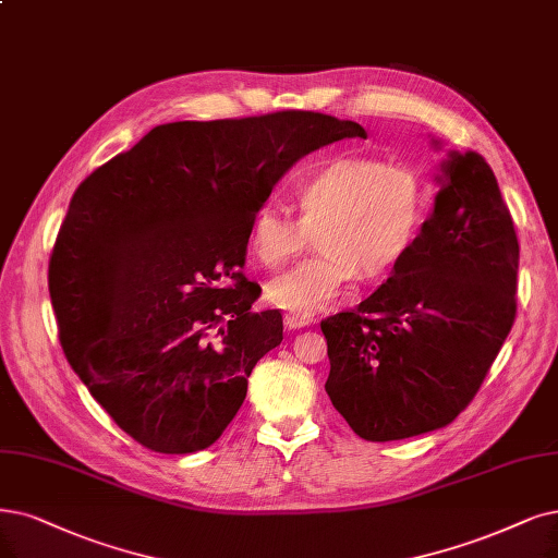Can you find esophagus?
I'll list each match as a JSON object with an SVG mask.
<instances>
[{
  "label": "esophagus",
  "instance_id": "obj_1",
  "mask_svg": "<svg viewBox=\"0 0 558 558\" xmlns=\"http://www.w3.org/2000/svg\"><path fill=\"white\" fill-rule=\"evenodd\" d=\"M311 322H313V315H294V313L284 315V326L290 328V331H294V328H301V326H307Z\"/></svg>",
  "mask_w": 558,
  "mask_h": 558
}]
</instances>
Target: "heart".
Returning a JSON list of instances; mask_svg holds the SVG:
<instances>
[{"label":"heart","instance_id":"b5f03b06","mask_svg":"<svg viewBox=\"0 0 558 558\" xmlns=\"http://www.w3.org/2000/svg\"><path fill=\"white\" fill-rule=\"evenodd\" d=\"M299 218L262 204L251 218L253 255L282 266L317 232L322 253L280 274L266 287L274 305L313 315L340 296L356 276L379 280L414 251L429 206L425 177L409 162L375 156H333L301 172L292 183Z\"/></svg>","mask_w":558,"mask_h":558}]
</instances>
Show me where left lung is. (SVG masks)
Wrapping results in <instances>:
<instances>
[{"instance_id":"8db88e82","label":"left lung","mask_w":558,"mask_h":558,"mask_svg":"<svg viewBox=\"0 0 558 558\" xmlns=\"http://www.w3.org/2000/svg\"><path fill=\"white\" fill-rule=\"evenodd\" d=\"M520 241L497 177L450 154L414 251L354 311L322 319L326 393L365 441L456 421L481 390L518 315Z\"/></svg>"}]
</instances>
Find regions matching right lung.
Here are the masks:
<instances>
[{
	"instance_id": "add662e5",
	"label": "right lung",
	"mask_w": 558,
	"mask_h": 558,
	"mask_svg": "<svg viewBox=\"0 0 558 558\" xmlns=\"http://www.w3.org/2000/svg\"><path fill=\"white\" fill-rule=\"evenodd\" d=\"M354 135L307 110L174 121L77 185L48 266L59 342L140 446L185 456L232 423L282 342L280 311H251V218L301 156Z\"/></svg>"
}]
</instances>
